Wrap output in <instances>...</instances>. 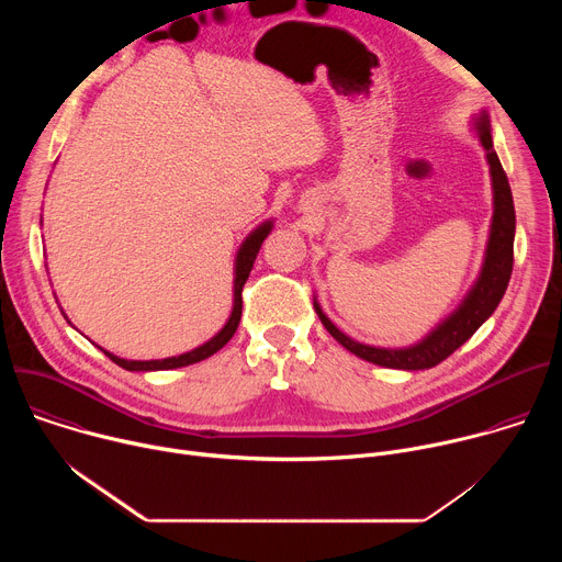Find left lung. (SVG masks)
<instances>
[{
  "label": "left lung",
  "instance_id": "left-lung-1",
  "mask_svg": "<svg viewBox=\"0 0 562 562\" xmlns=\"http://www.w3.org/2000/svg\"><path fill=\"white\" fill-rule=\"evenodd\" d=\"M473 128L477 133L480 144H483V148L487 150V162H490L492 187H494V217H492V231H490L483 271H480L475 284L471 286L462 304L447 319H442V323L418 345L405 347V349H382V347H369V345L356 342L349 336H345L313 300V308L319 317V323L325 325V329L347 351H351L353 356L367 362L389 367V369H407V371L431 369L440 364L477 331V327L496 311V306L501 304L507 291L512 269H514V233H516L514 198H512L507 173L503 171L501 159L494 150L487 113H480V117L473 120Z\"/></svg>",
  "mask_w": 562,
  "mask_h": 562
}]
</instances>
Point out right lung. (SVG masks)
<instances>
[{"instance_id": "right-lung-1", "label": "right lung", "mask_w": 562, "mask_h": 562, "mask_svg": "<svg viewBox=\"0 0 562 562\" xmlns=\"http://www.w3.org/2000/svg\"><path fill=\"white\" fill-rule=\"evenodd\" d=\"M271 226L273 222H265L260 224L247 239L243 243V247H239L237 251V258H235V280H233V311H231V317L228 323L222 327V331L217 336H213L209 342H204L202 347L189 351V353H182V356H173V358H165V360H124V358H117L109 351H104L117 367L126 369V371H162V369H178V367H187V364H193V362H200V360H206L209 356H213L215 351H220L235 334L237 325H239V317H243V286L254 269V262L258 258V251L265 243V237L271 233Z\"/></svg>"}]
</instances>
